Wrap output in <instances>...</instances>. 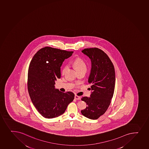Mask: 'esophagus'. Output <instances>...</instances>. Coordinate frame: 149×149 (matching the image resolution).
<instances>
[{
	"label": "esophagus",
	"instance_id": "obj_1",
	"mask_svg": "<svg viewBox=\"0 0 149 149\" xmlns=\"http://www.w3.org/2000/svg\"><path fill=\"white\" fill-rule=\"evenodd\" d=\"M74 99H75V100H79L80 99V97L79 96H77V95H75V96H74Z\"/></svg>",
	"mask_w": 149,
	"mask_h": 149
}]
</instances>
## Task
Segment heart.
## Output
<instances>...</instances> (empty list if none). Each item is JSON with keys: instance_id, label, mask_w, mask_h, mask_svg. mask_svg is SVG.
<instances>
[{"instance_id": "obj_1", "label": "heart", "mask_w": 149, "mask_h": 149, "mask_svg": "<svg viewBox=\"0 0 149 149\" xmlns=\"http://www.w3.org/2000/svg\"><path fill=\"white\" fill-rule=\"evenodd\" d=\"M72 64L77 72L83 70H86V64L83 60L81 58L77 57L75 58L73 61ZM67 69V66L66 65L63 66L62 69V74H64L66 72Z\"/></svg>"}]
</instances>
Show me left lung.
Listing matches in <instances>:
<instances>
[{
    "instance_id": "8db88e82",
    "label": "left lung",
    "mask_w": 149,
    "mask_h": 149,
    "mask_svg": "<svg viewBox=\"0 0 149 149\" xmlns=\"http://www.w3.org/2000/svg\"><path fill=\"white\" fill-rule=\"evenodd\" d=\"M81 52L91 59L92 68L88 82L91 84L92 92L90 97H82L87 106L81 112L89 119L96 120L104 114L113 97L115 84L114 67L108 55L100 49H85Z\"/></svg>"
}]
</instances>
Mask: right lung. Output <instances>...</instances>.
I'll return each mask as SVG.
<instances>
[{"mask_svg":"<svg viewBox=\"0 0 149 149\" xmlns=\"http://www.w3.org/2000/svg\"><path fill=\"white\" fill-rule=\"evenodd\" d=\"M74 52L51 47L38 51L30 62L27 88L33 105L45 118L63 114L74 97L71 92H62L54 87L55 81L61 77L60 67L65 59Z\"/></svg>","mask_w":149,"mask_h":149,"instance_id":"obj_1","label":"right lung"}]
</instances>
